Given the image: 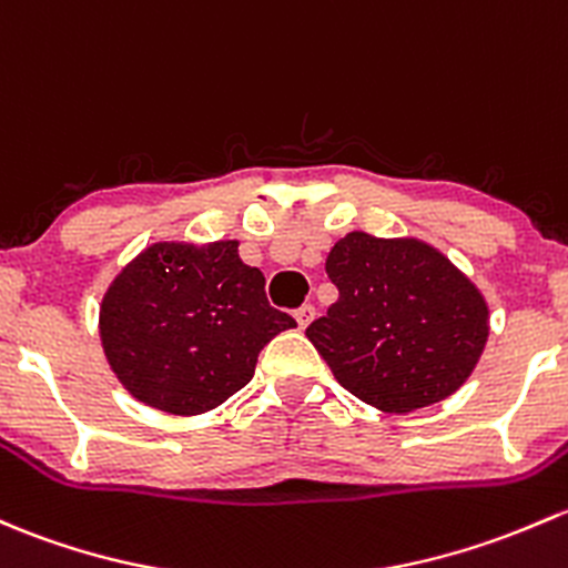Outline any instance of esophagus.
<instances>
[{
  "instance_id": "obj_1",
  "label": "esophagus",
  "mask_w": 568,
  "mask_h": 568,
  "mask_svg": "<svg viewBox=\"0 0 568 568\" xmlns=\"http://www.w3.org/2000/svg\"><path fill=\"white\" fill-rule=\"evenodd\" d=\"M294 315H296V324H300V329H307L310 321L315 318V307H313V304H302V307L296 310Z\"/></svg>"
}]
</instances>
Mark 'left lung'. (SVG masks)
<instances>
[{
	"label": "left lung",
	"instance_id": "8db88e82",
	"mask_svg": "<svg viewBox=\"0 0 568 568\" xmlns=\"http://www.w3.org/2000/svg\"><path fill=\"white\" fill-rule=\"evenodd\" d=\"M337 302L307 326L334 378L389 414L463 386L487 343V304L449 258L416 239L354 231L326 258Z\"/></svg>",
	"mask_w": 568,
	"mask_h": 568
}]
</instances>
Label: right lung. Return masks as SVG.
Wrapping results in <instances>:
<instances>
[{
    "mask_svg": "<svg viewBox=\"0 0 568 568\" xmlns=\"http://www.w3.org/2000/svg\"><path fill=\"white\" fill-rule=\"evenodd\" d=\"M236 247L154 244L113 280L100 337L141 403L176 416L217 408L250 384L268 339L296 326L268 304L264 274Z\"/></svg>",
    "mask_w": 568,
    "mask_h": 568,
    "instance_id": "1",
    "label": "right lung"
}]
</instances>
